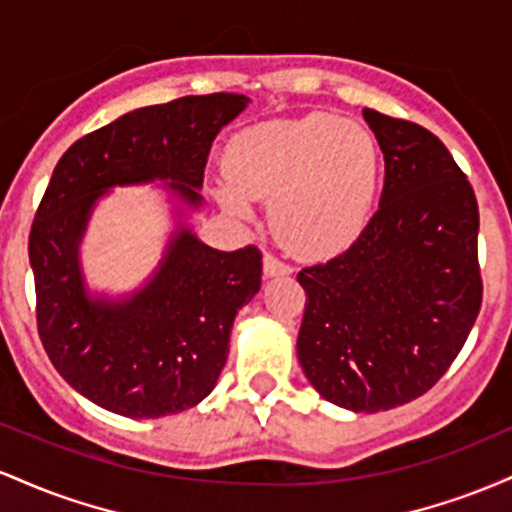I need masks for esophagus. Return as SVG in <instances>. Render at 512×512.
I'll list each match as a JSON object with an SVG mask.
<instances>
[{"mask_svg":"<svg viewBox=\"0 0 512 512\" xmlns=\"http://www.w3.org/2000/svg\"><path fill=\"white\" fill-rule=\"evenodd\" d=\"M291 272L293 269L286 262L276 260V257H272V255L264 257V276H267V279H272V276H286Z\"/></svg>","mask_w":512,"mask_h":512,"instance_id":"34e87169","label":"esophagus"}]
</instances>
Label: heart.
Here are the masks:
<instances>
[{
    "label": "heart",
    "instance_id": "b5f03b06",
    "mask_svg": "<svg viewBox=\"0 0 512 512\" xmlns=\"http://www.w3.org/2000/svg\"><path fill=\"white\" fill-rule=\"evenodd\" d=\"M223 170L214 197L228 214L250 219V202L269 199L276 236L301 255L325 257L366 231L380 187V149L358 122L313 113L238 132Z\"/></svg>",
    "mask_w": 512,
    "mask_h": 512
}]
</instances>
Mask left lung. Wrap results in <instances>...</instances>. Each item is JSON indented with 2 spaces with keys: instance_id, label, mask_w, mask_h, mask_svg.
Wrapping results in <instances>:
<instances>
[{
  "instance_id": "8db88e82",
  "label": "left lung",
  "mask_w": 512,
  "mask_h": 512,
  "mask_svg": "<svg viewBox=\"0 0 512 512\" xmlns=\"http://www.w3.org/2000/svg\"><path fill=\"white\" fill-rule=\"evenodd\" d=\"M385 156L380 209L349 250L298 272V361L327 402L385 411L431 390L481 308L479 209L436 134L363 110Z\"/></svg>"
}]
</instances>
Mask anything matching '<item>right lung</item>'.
I'll return each mask as SVG.
<instances>
[{"label":"right lung","instance_id":"obj_1","mask_svg":"<svg viewBox=\"0 0 512 512\" xmlns=\"http://www.w3.org/2000/svg\"><path fill=\"white\" fill-rule=\"evenodd\" d=\"M248 105L211 93L129 110L69 146L52 173L28 238L38 332L57 373L113 414L161 419L202 402L238 310L260 291V250H216L192 226L211 142ZM151 181L174 223L162 260L137 290H91L80 245L92 211L115 186Z\"/></svg>","mask_w":512,"mask_h":512}]
</instances>
